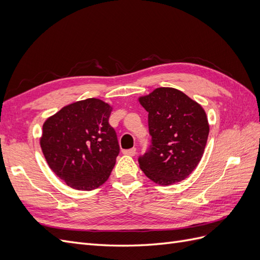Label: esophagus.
<instances>
[{"label":"esophagus","instance_id":"34e87169","mask_svg":"<svg viewBox=\"0 0 260 260\" xmlns=\"http://www.w3.org/2000/svg\"><path fill=\"white\" fill-rule=\"evenodd\" d=\"M124 155H129V156H135L136 153H137V148L133 147V148H130V149H124V151L122 152Z\"/></svg>","mask_w":260,"mask_h":260}]
</instances>
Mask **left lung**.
Returning <instances> with one entry per match:
<instances>
[{"mask_svg": "<svg viewBox=\"0 0 260 260\" xmlns=\"http://www.w3.org/2000/svg\"><path fill=\"white\" fill-rule=\"evenodd\" d=\"M140 103L148 112L147 151L139 156L140 168L160 185L184 180L198 166L205 149L209 125L200 104L174 88H158Z\"/></svg>", "mask_w": 260, "mask_h": 260, "instance_id": "8db88e82", "label": "left lung"}]
</instances>
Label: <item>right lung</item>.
<instances>
[{"mask_svg":"<svg viewBox=\"0 0 260 260\" xmlns=\"http://www.w3.org/2000/svg\"><path fill=\"white\" fill-rule=\"evenodd\" d=\"M112 107L86 99L62 107L43 124L40 140L50 168L73 188L91 191L111 176L120 147L109 124Z\"/></svg>","mask_w":260,"mask_h":260,"instance_id":"1","label":"right lung"}]
</instances>
